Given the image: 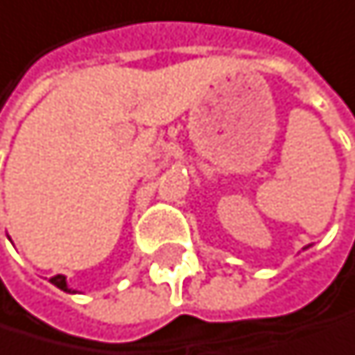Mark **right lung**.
Returning a JSON list of instances; mask_svg holds the SVG:
<instances>
[{"mask_svg":"<svg viewBox=\"0 0 355 355\" xmlns=\"http://www.w3.org/2000/svg\"><path fill=\"white\" fill-rule=\"evenodd\" d=\"M51 283H53V285H57V288H59V290H63V292L76 294L72 288H67V281H65V277H63V275H55V277H51Z\"/></svg>","mask_w":355,"mask_h":355,"instance_id":"obj_1","label":"right lung"}]
</instances>
